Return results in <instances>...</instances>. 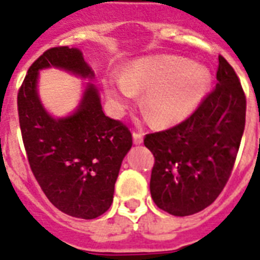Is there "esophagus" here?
Segmentation results:
<instances>
[{
    "instance_id": "34e87169",
    "label": "esophagus",
    "mask_w": 260,
    "mask_h": 260,
    "mask_svg": "<svg viewBox=\"0 0 260 260\" xmlns=\"http://www.w3.org/2000/svg\"><path fill=\"white\" fill-rule=\"evenodd\" d=\"M143 137H144V134L142 132L133 133V142H134V144L143 143Z\"/></svg>"
}]
</instances>
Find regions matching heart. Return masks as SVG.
<instances>
[{
  "label": "heart",
  "instance_id": "1",
  "mask_svg": "<svg viewBox=\"0 0 260 260\" xmlns=\"http://www.w3.org/2000/svg\"><path fill=\"white\" fill-rule=\"evenodd\" d=\"M210 84L204 66L180 56L162 54L141 58L126 68L123 77L109 78L104 91L114 108L122 110L137 92L152 121L171 126L187 118L198 107Z\"/></svg>",
  "mask_w": 260,
  "mask_h": 260
}]
</instances>
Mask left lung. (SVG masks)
I'll use <instances>...</instances> for the list:
<instances>
[{"label":"left lung","mask_w":260,"mask_h":260,"mask_svg":"<svg viewBox=\"0 0 260 260\" xmlns=\"http://www.w3.org/2000/svg\"><path fill=\"white\" fill-rule=\"evenodd\" d=\"M216 79L215 88L189 118L144 138V146L155 157L151 197L171 215H194L208 207L233 171L245 130L246 96L222 56Z\"/></svg>","instance_id":"8db88e82"}]
</instances>
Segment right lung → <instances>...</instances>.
I'll use <instances>...</instances> for the list:
<instances>
[{"label":"right lung","instance_id":"right-lung-1","mask_svg":"<svg viewBox=\"0 0 260 260\" xmlns=\"http://www.w3.org/2000/svg\"><path fill=\"white\" fill-rule=\"evenodd\" d=\"M58 68L93 78L77 48L45 50L31 66L18 92L20 133L28 164L50 203L78 219H96L109 210L114 183L132 133L103 112L99 91L88 84L75 113L53 118L38 95L39 70Z\"/></svg>","mask_w":260,"mask_h":260}]
</instances>
